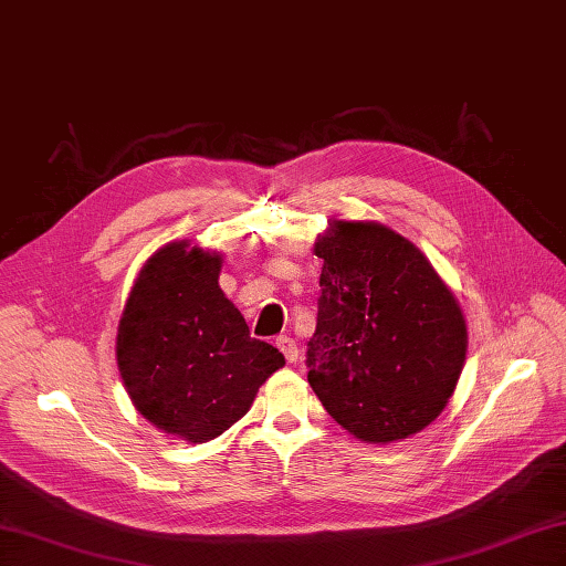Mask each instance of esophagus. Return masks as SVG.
<instances>
[{
	"label": "esophagus",
	"instance_id": "esophagus-1",
	"mask_svg": "<svg viewBox=\"0 0 566 566\" xmlns=\"http://www.w3.org/2000/svg\"><path fill=\"white\" fill-rule=\"evenodd\" d=\"M276 347L283 352V356H285V361H287V364H295V361H297L300 349H297V345H295V339H293V337H287V335L276 337Z\"/></svg>",
	"mask_w": 566,
	"mask_h": 566
}]
</instances>
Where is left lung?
I'll return each instance as SVG.
<instances>
[{"label": "left lung", "instance_id": "left-lung-1", "mask_svg": "<svg viewBox=\"0 0 566 566\" xmlns=\"http://www.w3.org/2000/svg\"><path fill=\"white\" fill-rule=\"evenodd\" d=\"M323 260L310 385L354 437L387 443L424 430L465 364L462 312L424 254L373 221H335Z\"/></svg>", "mask_w": 566, "mask_h": 566}]
</instances>
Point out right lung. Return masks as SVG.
Here are the masks:
<instances>
[{
  "label": "right lung",
  "instance_id": "obj_1",
  "mask_svg": "<svg viewBox=\"0 0 566 566\" xmlns=\"http://www.w3.org/2000/svg\"><path fill=\"white\" fill-rule=\"evenodd\" d=\"M221 256L169 243L136 279L117 328V368L158 430L210 441L241 420L285 358L250 337L217 283Z\"/></svg>",
  "mask_w": 566,
  "mask_h": 566
}]
</instances>
